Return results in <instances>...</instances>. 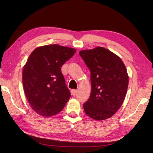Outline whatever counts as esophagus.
<instances>
[{
    "instance_id": "obj_1",
    "label": "esophagus",
    "mask_w": 153,
    "mask_h": 153,
    "mask_svg": "<svg viewBox=\"0 0 153 153\" xmlns=\"http://www.w3.org/2000/svg\"><path fill=\"white\" fill-rule=\"evenodd\" d=\"M77 91L76 90V89L71 90V95H76V94H77Z\"/></svg>"
}]
</instances>
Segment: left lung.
<instances>
[{
    "mask_svg": "<svg viewBox=\"0 0 153 153\" xmlns=\"http://www.w3.org/2000/svg\"><path fill=\"white\" fill-rule=\"evenodd\" d=\"M91 72V93L83 105L86 114L102 120L113 116L125 99L129 77L121 58L103 47L79 53Z\"/></svg>",
    "mask_w": 153,
    "mask_h": 153,
    "instance_id": "1",
    "label": "left lung"
}]
</instances>
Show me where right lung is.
<instances>
[{"instance_id":"obj_1","label":"right lung","mask_w":153,"mask_h":153,"mask_svg":"<svg viewBox=\"0 0 153 153\" xmlns=\"http://www.w3.org/2000/svg\"><path fill=\"white\" fill-rule=\"evenodd\" d=\"M72 48L58 45L38 47L29 56L22 72L26 98L35 112L42 116L59 113L69 100L61 67L76 53Z\"/></svg>"}]
</instances>
